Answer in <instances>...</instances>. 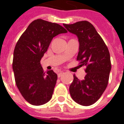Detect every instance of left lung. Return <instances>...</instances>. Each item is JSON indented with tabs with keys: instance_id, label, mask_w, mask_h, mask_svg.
I'll use <instances>...</instances> for the list:
<instances>
[{
	"instance_id": "1",
	"label": "left lung",
	"mask_w": 124,
	"mask_h": 124,
	"mask_svg": "<svg viewBox=\"0 0 124 124\" xmlns=\"http://www.w3.org/2000/svg\"><path fill=\"white\" fill-rule=\"evenodd\" d=\"M62 26L42 19L29 24L15 46L12 61L15 82L26 101L40 106L51 100L58 76L51 68L44 70L41 58Z\"/></svg>"
}]
</instances>
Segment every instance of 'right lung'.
Segmentation results:
<instances>
[{"mask_svg":"<svg viewBox=\"0 0 124 124\" xmlns=\"http://www.w3.org/2000/svg\"><path fill=\"white\" fill-rule=\"evenodd\" d=\"M84 22L66 26L70 32L81 37L79 39L77 60L80 62V67H85L86 73L83 80L74 76L69 91L74 101L82 106H88L98 101L106 88L111 70V61L108 49L104 41L99 36H96L93 34L92 26V28H89L91 25Z\"/></svg>","mask_w":124,"mask_h":124,"instance_id":"obj_1","label":"right lung"}]
</instances>
